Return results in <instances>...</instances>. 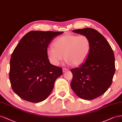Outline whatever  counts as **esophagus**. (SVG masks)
I'll use <instances>...</instances> for the list:
<instances>
[{
	"mask_svg": "<svg viewBox=\"0 0 122 122\" xmlns=\"http://www.w3.org/2000/svg\"><path fill=\"white\" fill-rule=\"evenodd\" d=\"M68 69H67V68H63V69H62L63 72H66V71H68Z\"/></svg>",
	"mask_w": 122,
	"mask_h": 122,
	"instance_id": "obj_1",
	"label": "esophagus"
}]
</instances>
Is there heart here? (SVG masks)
<instances>
[{
  "label": "heart",
  "instance_id": "b5f03b06",
  "mask_svg": "<svg viewBox=\"0 0 122 122\" xmlns=\"http://www.w3.org/2000/svg\"><path fill=\"white\" fill-rule=\"evenodd\" d=\"M54 46L55 48L47 49L46 54L51 63L56 66L64 57L68 64L79 65L86 60L91 49V42L84 35H65L56 38Z\"/></svg>",
  "mask_w": 122,
  "mask_h": 122
}]
</instances>
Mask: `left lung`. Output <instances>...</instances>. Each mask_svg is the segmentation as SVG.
Returning <instances> with one entry per match:
<instances>
[{"label":"left lung","mask_w":122,"mask_h":122,"mask_svg":"<svg viewBox=\"0 0 122 122\" xmlns=\"http://www.w3.org/2000/svg\"><path fill=\"white\" fill-rule=\"evenodd\" d=\"M87 36L91 49L86 60L78 67L70 70L73 74L70 86L80 98L93 100L103 94L110 87L115 72V56L102 35L91 28L73 30Z\"/></svg>","instance_id":"obj_1"}]
</instances>
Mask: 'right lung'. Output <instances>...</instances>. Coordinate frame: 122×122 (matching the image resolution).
<instances>
[{"label":"right lung","instance_id":"add662e5","mask_svg":"<svg viewBox=\"0 0 122 122\" xmlns=\"http://www.w3.org/2000/svg\"><path fill=\"white\" fill-rule=\"evenodd\" d=\"M63 32L31 31L18 43L10 60V80L14 92L23 100L38 103L50 95L62 68L51 64L46 54L54 37Z\"/></svg>","mask_w":122,"mask_h":122}]
</instances>
